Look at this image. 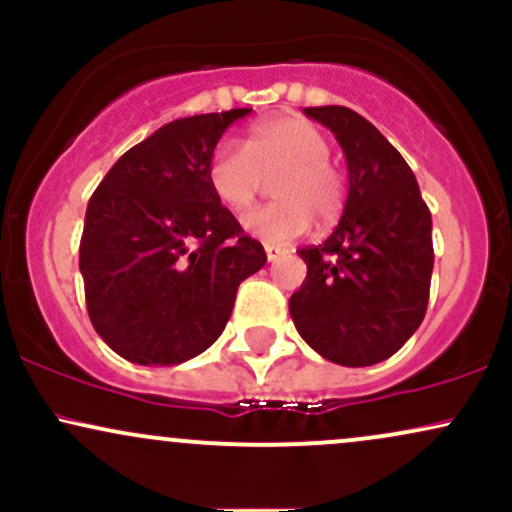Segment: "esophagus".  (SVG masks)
Instances as JSON below:
<instances>
[{
  "label": "esophagus",
  "mask_w": 512,
  "mask_h": 512,
  "mask_svg": "<svg viewBox=\"0 0 512 512\" xmlns=\"http://www.w3.org/2000/svg\"><path fill=\"white\" fill-rule=\"evenodd\" d=\"M264 252H267V260L269 262H276V260H279V257H284L286 255V252L284 250H281V248H276V245H264Z\"/></svg>",
  "instance_id": "obj_1"
}]
</instances>
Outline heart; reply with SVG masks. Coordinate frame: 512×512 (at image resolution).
Masks as SVG:
<instances>
[{
  "label": "heart",
  "mask_w": 512,
  "mask_h": 512,
  "mask_svg": "<svg viewBox=\"0 0 512 512\" xmlns=\"http://www.w3.org/2000/svg\"><path fill=\"white\" fill-rule=\"evenodd\" d=\"M330 137L303 117H272L250 129L245 146L221 142L211 151V192L233 211L260 197L264 178L274 179L276 202L250 211L245 228L267 243H291L313 226L337 219L344 209L346 180L330 161Z\"/></svg>",
  "instance_id": "1"
}]
</instances>
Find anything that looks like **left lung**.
Instances as JSON below:
<instances>
[{"label":"left lung","mask_w":512,"mask_h":512,"mask_svg":"<svg viewBox=\"0 0 512 512\" xmlns=\"http://www.w3.org/2000/svg\"><path fill=\"white\" fill-rule=\"evenodd\" d=\"M337 137L349 166L339 226L298 255L308 264L289 310L301 337L327 361H385L419 330L433 272L431 211L402 154L344 105L305 108Z\"/></svg>","instance_id":"left-lung-1"}]
</instances>
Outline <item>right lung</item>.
<instances>
[{
    "label": "right lung",
    "mask_w": 512,
    "mask_h": 512,
    "mask_svg": "<svg viewBox=\"0 0 512 512\" xmlns=\"http://www.w3.org/2000/svg\"><path fill=\"white\" fill-rule=\"evenodd\" d=\"M250 108L173 120L117 158L86 207L79 269L103 342L139 366L190 361L219 339L264 248L211 192L207 163Z\"/></svg>",
    "instance_id": "1"
}]
</instances>
